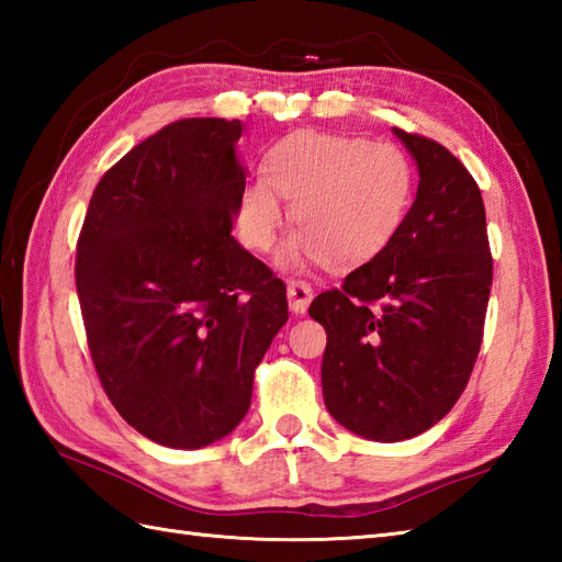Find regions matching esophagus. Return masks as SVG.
Wrapping results in <instances>:
<instances>
[{
  "label": "esophagus",
  "instance_id": "obj_1",
  "mask_svg": "<svg viewBox=\"0 0 562 562\" xmlns=\"http://www.w3.org/2000/svg\"><path fill=\"white\" fill-rule=\"evenodd\" d=\"M288 296H290V308L294 314H304L308 304L314 300V290L306 280H290L288 282Z\"/></svg>",
  "mask_w": 562,
  "mask_h": 562
}]
</instances>
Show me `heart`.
I'll return each mask as SVG.
<instances>
[{
    "instance_id": "b5f03b06",
    "label": "heart",
    "mask_w": 562,
    "mask_h": 562,
    "mask_svg": "<svg viewBox=\"0 0 562 562\" xmlns=\"http://www.w3.org/2000/svg\"><path fill=\"white\" fill-rule=\"evenodd\" d=\"M413 195V164L391 142L296 133L270 149L262 176L244 188L236 229L246 248L268 254L284 222V198L300 229L282 250L284 266L355 268L396 238Z\"/></svg>"
}]
</instances>
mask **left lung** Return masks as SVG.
I'll return each mask as SVG.
<instances>
[{"mask_svg":"<svg viewBox=\"0 0 562 562\" xmlns=\"http://www.w3.org/2000/svg\"><path fill=\"white\" fill-rule=\"evenodd\" d=\"M393 133L420 173L408 217L379 256L308 306L328 336L326 408L374 441L411 439L453 408L479 360L493 288L479 183L439 142Z\"/></svg>","mask_w":562,"mask_h":562,"instance_id":"1","label":"left lung"}]
</instances>
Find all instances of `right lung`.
I'll use <instances>...</instances> for the list:
<instances>
[{"label":"right lung","instance_id":"obj_1","mask_svg":"<svg viewBox=\"0 0 562 562\" xmlns=\"http://www.w3.org/2000/svg\"><path fill=\"white\" fill-rule=\"evenodd\" d=\"M241 123L183 117L103 173L75 280L105 396L139 435L200 449L244 420L254 374L288 324V288L232 236Z\"/></svg>","mask_w":562,"mask_h":562}]
</instances>
